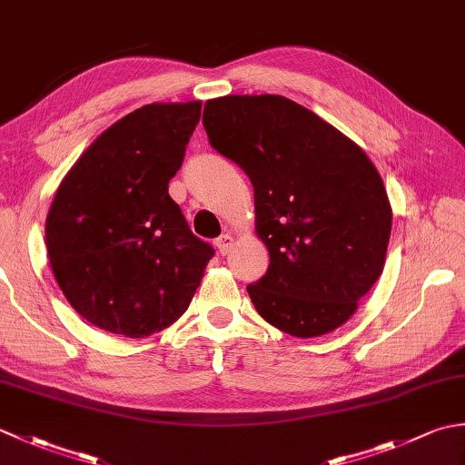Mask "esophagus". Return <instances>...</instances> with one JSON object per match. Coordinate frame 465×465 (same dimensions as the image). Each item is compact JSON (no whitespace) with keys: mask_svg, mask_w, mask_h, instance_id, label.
<instances>
[{"mask_svg":"<svg viewBox=\"0 0 465 465\" xmlns=\"http://www.w3.org/2000/svg\"><path fill=\"white\" fill-rule=\"evenodd\" d=\"M233 243H235V242H233V235L223 233V235H220V238L215 240V248H217V252H220L222 255H225V253L232 252Z\"/></svg>","mask_w":465,"mask_h":465,"instance_id":"esophagus-1","label":"esophagus"}]
</instances>
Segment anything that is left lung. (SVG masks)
<instances>
[{"label":"left lung","mask_w":465,"mask_h":465,"mask_svg":"<svg viewBox=\"0 0 465 465\" xmlns=\"http://www.w3.org/2000/svg\"><path fill=\"white\" fill-rule=\"evenodd\" d=\"M213 150L248 173L270 268L248 285L262 318L293 338L338 330L383 272L391 205L361 147L283 95L205 102Z\"/></svg>","instance_id":"8db88e82"}]
</instances>
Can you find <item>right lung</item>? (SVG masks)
Masks as SVG:
<instances>
[{
    "label": "right lung",
    "instance_id": "add662e5",
    "mask_svg": "<svg viewBox=\"0 0 465 465\" xmlns=\"http://www.w3.org/2000/svg\"><path fill=\"white\" fill-rule=\"evenodd\" d=\"M200 115L202 102L127 114L57 187L47 258L65 300L97 328L147 338L180 320L200 288L213 248L167 193Z\"/></svg>",
    "mask_w": 465,
    "mask_h": 465
}]
</instances>
